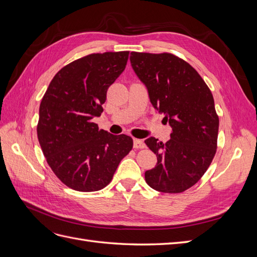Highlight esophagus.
I'll return each instance as SVG.
<instances>
[{"label":"esophagus","mask_w":257,"mask_h":257,"mask_svg":"<svg viewBox=\"0 0 257 257\" xmlns=\"http://www.w3.org/2000/svg\"><path fill=\"white\" fill-rule=\"evenodd\" d=\"M134 148L135 149H144L146 148V144L142 139H134Z\"/></svg>","instance_id":"obj_1"}]
</instances>
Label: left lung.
I'll return each mask as SVG.
<instances>
[{"label": "left lung", "mask_w": 257, "mask_h": 257, "mask_svg": "<svg viewBox=\"0 0 257 257\" xmlns=\"http://www.w3.org/2000/svg\"><path fill=\"white\" fill-rule=\"evenodd\" d=\"M131 65L146 85L152 106L173 128L167 143H145L158 163L145 179L152 189L181 193L206 173L216 151L219 116L211 91L188 62L172 53L131 52Z\"/></svg>", "instance_id": "left-lung-1"}]
</instances>
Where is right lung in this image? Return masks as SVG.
<instances>
[{
    "label": "right lung",
    "mask_w": 257,
    "mask_h": 257,
    "mask_svg": "<svg viewBox=\"0 0 257 257\" xmlns=\"http://www.w3.org/2000/svg\"><path fill=\"white\" fill-rule=\"evenodd\" d=\"M128 51L92 53L53 77L40 106L37 137L52 172L79 192L102 190L133 148L92 122L103 112L107 90L122 74Z\"/></svg>",
    "instance_id": "right-lung-1"
}]
</instances>
